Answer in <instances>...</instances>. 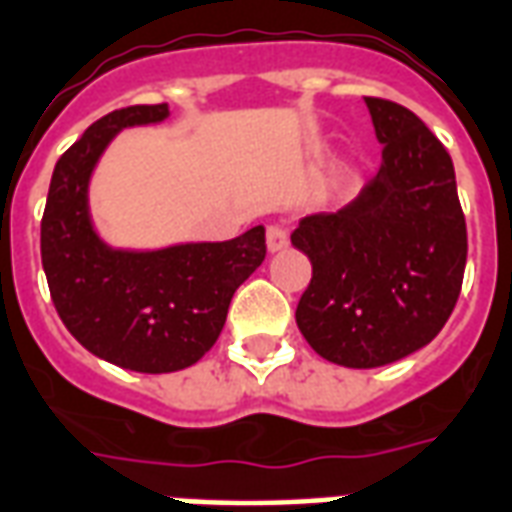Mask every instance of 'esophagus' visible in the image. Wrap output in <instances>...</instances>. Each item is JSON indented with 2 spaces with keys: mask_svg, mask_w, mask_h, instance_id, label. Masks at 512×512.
<instances>
[{
  "mask_svg": "<svg viewBox=\"0 0 512 512\" xmlns=\"http://www.w3.org/2000/svg\"><path fill=\"white\" fill-rule=\"evenodd\" d=\"M265 244L271 252H282L287 244H290V228L284 225V222H271L268 228H265Z\"/></svg>",
  "mask_w": 512,
  "mask_h": 512,
  "instance_id": "obj_1",
  "label": "esophagus"
}]
</instances>
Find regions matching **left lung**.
I'll use <instances>...</instances> for the list:
<instances>
[{
	"instance_id": "8db88e82",
	"label": "left lung",
	"mask_w": 512,
	"mask_h": 512,
	"mask_svg": "<svg viewBox=\"0 0 512 512\" xmlns=\"http://www.w3.org/2000/svg\"><path fill=\"white\" fill-rule=\"evenodd\" d=\"M381 166L349 206L308 214L292 244L311 260L298 327L319 357L381 368L427 346L462 292L467 225L451 155L403 104L365 96Z\"/></svg>"
}]
</instances>
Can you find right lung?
Returning <instances> with one entry per match:
<instances>
[{
	"label": "right lung",
	"instance_id": "add662e5",
	"mask_svg": "<svg viewBox=\"0 0 512 512\" xmlns=\"http://www.w3.org/2000/svg\"><path fill=\"white\" fill-rule=\"evenodd\" d=\"M169 104H134L96 120L58 158L39 230L50 298L85 349L136 373L190 368L220 338L233 292L265 260V228L230 241L120 252L96 236L88 179L120 128L158 123Z\"/></svg>",
	"mask_w": 512,
	"mask_h": 512
}]
</instances>
